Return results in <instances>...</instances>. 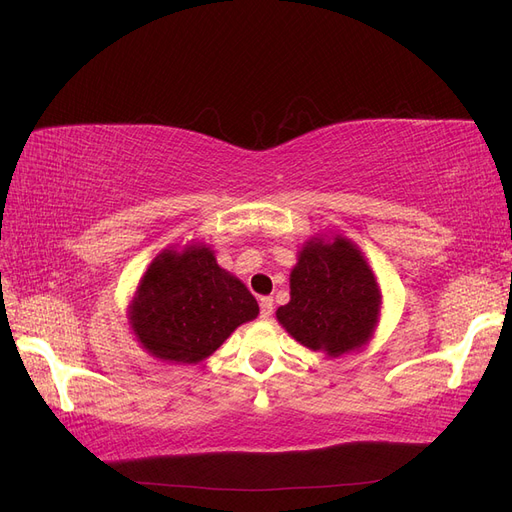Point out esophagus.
I'll return each instance as SVG.
<instances>
[{
	"instance_id": "obj_1",
	"label": "esophagus",
	"mask_w": 512,
	"mask_h": 512,
	"mask_svg": "<svg viewBox=\"0 0 512 512\" xmlns=\"http://www.w3.org/2000/svg\"><path fill=\"white\" fill-rule=\"evenodd\" d=\"M259 308H261V318L268 320L272 316V310H274V299L272 297H261Z\"/></svg>"
}]
</instances>
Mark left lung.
I'll use <instances>...</instances> for the list:
<instances>
[{"instance_id":"8db88e82","label":"left lung","mask_w":512,"mask_h":512,"mask_svg":"<svg viewBox=\"0 0 512 512\" xmlns=\"http://www.w3.org/2000/svg\"><path fill=\"white\" fill-rule=\"evenodd\" d=\"M291 301L276 310L287 333L314 352H361L380 323L382 291L363 251L342 234L301 244L289 278Z\"/></svg>"}]
</instances>
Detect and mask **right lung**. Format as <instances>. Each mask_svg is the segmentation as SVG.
Wrapping results in <instances>:
<instances>
[{
    "instance_id": "add662e5",
    "label": "right lung",
    "mask_w": 512,
    "mask_h": 512,
    "mask_svg": "<svg viewBox=\"0 0 512 512\" xmlns=\"http://www.w3.org/2000/svg\"><path fill=\"white\" fill-rule=\"evenodd\" d=\"M257 314V299L204 242L160 251L126 310L141 348L173 365H198Z\"/></svg>"
}]
</instances>
